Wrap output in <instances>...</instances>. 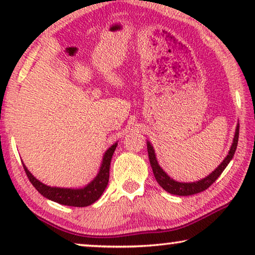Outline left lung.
Returning a JSON list of instances; mask_svg holds the SVG:
<instances>
[{"mask_svg":"<svg viewBox=\"0 0 255 255\" xmlns=\"http://www.w3.org/2000/svg\"><path fill=\"white\" fill-rule=\"evenodd\" d=\"M238 139H239V124L238 127H237L235 138H233L231 149H230L228 156L223 160L221 165H219L217 168L210 174V175H208L207 177H204V179H202L200 181H196V182H191V183L177 182V181H174L173 179H170V177L163 172L161 167L158 165V161H156V158L154 154V149H153L151 144L147 142L148 158L153 169V174H154L155 176V180L158 181V183L163 188V189L173 195H179V196H189V195L202 193V191L208 189V188L218 179L219 175L223 173V170L226 168V166H228L229 162L231 161V159L233 158V155H235L236 153L237 145H238Z\"/></svg>","mask_w":255,"mask_h":255,"instance_id":"1","label":"left lung"}]
</instances>
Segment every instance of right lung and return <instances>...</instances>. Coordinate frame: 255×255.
Returning <instances> with one entry per match:
<instances>
[{"mask_svg":"<svg viewBox=\"0 0 255 255\" xmlns=\"http://www.w3.org/2000/svg\"><path fill=\"white\" fill-rule=\"evenodd\" d=\"M117 147V142L114 144L106 152L103 156V162L101 166L100 172L97 176L90 182L88 186L82 188V189H64V188H52L48 187L46 184L41 183L38 181L32 174H31L25 165H23L24 170L27 179L32 183V186L43 195L44 197L48 198V200L57 202V203L69 205V207H88V205L93 204L101 197L103 191L106 190L109 182V172H110V162L111 158L115 149Z\"/></svg>","mask_w":255,"mask_h":255,"instance_id":"obj_1","label":"right lung"}]
</instances>
